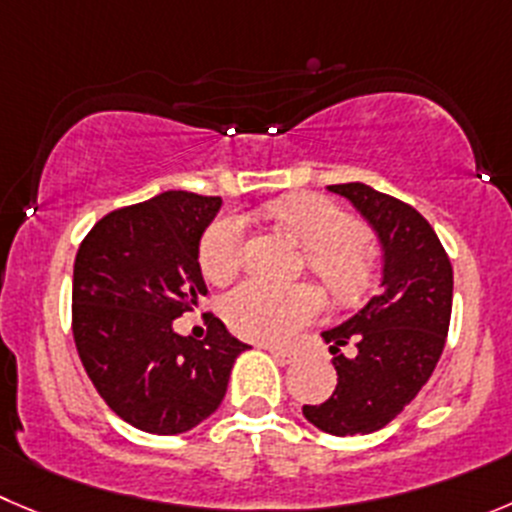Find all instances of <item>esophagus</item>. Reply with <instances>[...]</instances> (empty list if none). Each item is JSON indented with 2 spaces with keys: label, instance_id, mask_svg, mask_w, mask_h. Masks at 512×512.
<instances>
[{
  "label": "esophagus",
  "instance_id": "1",
  "mask_svg": "<svg viewBox=\"0 0 512 512\" xmlns=\"http://www.w3.org/2000/svg\"><path fill=\"white\" fill-rule=\"evenodd\" d=\"M266 352L271 354V357L276 359V362H281V364H291L296 359V354L294 352H289V349H281V347H269V344H266Z\"/></svg>",
  "mask_w": 512,
  "mask_h": 512
}]
</instances>
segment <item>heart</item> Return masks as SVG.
<instances>
[{"label":"heart","mask_w":512,"mask_h":512,"mask_svg":"<svg viewBox=\"0 0 512 512\" xmlns=\"http://www.w3.org/2000/svg\"><path fill=\"white\" fill-rule=\"evenodd\" d=\"M269 218L294 233L309 248V266L339 299L362 294L372 279V253L359 236L354 218L316 193L281 198L266 206ZM201 271L211 284L236 279L243 264V221L221 216L203 233L198 251ZM324 309L321 291L311 284L271 286L248 281L223 301V316L233 332L261 342H289L301 326Z\"/></svg>","instance_id":"1"}]
</instances>
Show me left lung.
<instances>
[{
  "instance_id": "8db88e82",
  "label": "left lung",
  "mask_w": 512,
  "mask_h": 512,
  "mask_svg": "<svg viewBox=\"0 0 512 512\" xmlns=\"http://www.w3.org/2000/svg\"><path fill=\"white\" fill-rule=\"evenodd\" d=\"M329 191L347 198L377 233L384 251L379 294L352 319L321 332L334 354L337 389L304 417L329 435L382 430L417 397L445 349L452 311V264L430 223L412 206L364 183ZM354 343L358 354L338 349Z\"/></svg>"
}]
</instances>
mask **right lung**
<instances>
[{"instance_id":"add662e5","label":"right lung","mask_w":512,"mask_h":512,"mask_svg":"<svg viewBox=\"0 0 512 512\" xmlns=\"http://www.w3.org/2000/svg\"><path fill=\"white\" fill-rule=\"evenodd\" d=\"M218 196L165 191L92 226L75 256L72 337L87 377L128 425L180 435L226 397L233 362L251 349L206 314V339L180 337L173 319L208 294L198 246Z\"/></svg>"}]
</instances>
